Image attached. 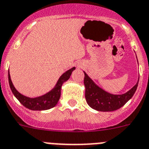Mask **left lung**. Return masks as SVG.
Wrapping results in <instances>:
<instances>
[{"mask_svg":"<svg viewBox=\"0 0 149 149\" xmlns=\"http://www.w3.org/2000/svg\"><path fill=\"white\" fill-rule=\"evenodd\" d=\"M84 72L86 102L90 107L99 111H113L123 106L133 97L138 86L139 78L137 84L125 93L114 95L97 85L85 72Z\"/></svg>","mask_w":149,"mask_h":149,"instance_id":"1","label":"left lung"}]
</instances>
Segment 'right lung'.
I'll list each match as a JSON object with an SVG mask.
<instances>
[{
  "label": "right lung",
  "instance_id": "obj_1",
  "mask_svg": "<svg viewBox=\"0 0 149 149\" xmlns=\"http://www.w3.org/2000/svg\"><path fill=\"white\" fill-rule=\"evenodd\" d=\"M75 69V67H72L65 72H64L62 75L59 77L58 80L56 83L54 88L47 93L41 95V96L36 97H29L20 94L15 88L12 80H11L9 70L8 72V78H9V84L12 93L16 98L18 100L20 103L27 109L33 111H43L47 110L54 107L58 104L61 97V87L64 82L67 81L70 77L72 72Z\"/></svg>",
  "mask_w": 149,
  "mask_h": 149
}]
</instances>
